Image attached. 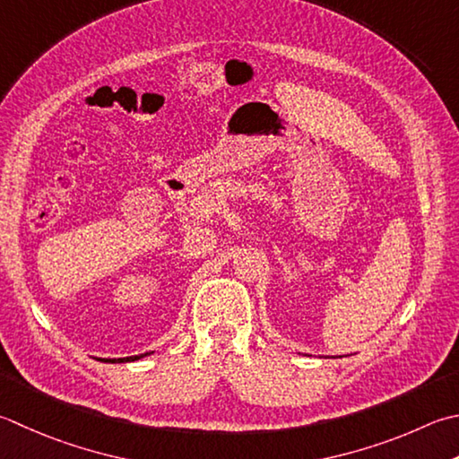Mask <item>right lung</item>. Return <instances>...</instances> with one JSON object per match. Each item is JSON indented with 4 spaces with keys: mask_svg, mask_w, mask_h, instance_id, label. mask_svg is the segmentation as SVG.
<instances>
[{
    "mask_svg": "<svg viewBox=\"0 0 459 459\" xmlns=\"http://www.w3.org/2000/svg\"><path fill=\"white\" fill-rule=\"evenodd\" d=\"M151 352H147V354H139V356H127V358H97L99 362H111V364H115V362H134V360H139V358H143V356H149Z\"/></svg>",
    "mask_w": 459,
    "mask_h": 459,
    "instance_id": "1",
    "label": "right lung"
}]
</instances>
